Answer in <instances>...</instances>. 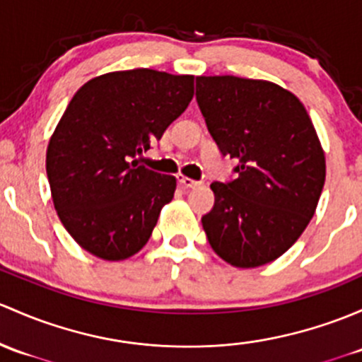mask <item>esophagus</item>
I'll use <instances>...</instances> for the list:
<instances>
[{"mask_svg":"<svg viewBox=\"0 0 362 362\" xmlns=\"http://www.w3.org/2000/svg\"><path fill=\"white\" fill-rule=\"evenodd\" d=\"M177 180H178V184H180L182 187H185V189H196V187H199V185H201V182L192 180V178L184 177V175H178Z\"/></svg>","mask_w":362,"mask_h":362,"instance_id":"obj_1","label":"esophagus"}]
</instances>
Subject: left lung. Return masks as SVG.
<instances>
[{"label": "left lung", "mask_w": 362, "mask_h": 362, "mask_svg": "<svg viewBox=\"0 0 362 362\" xmlns=\"http://www.w3.org/2000/svg\"><path fill=\"white\" fill-rule=\"evenodd\" d=\"M196 98L238 177L210 185L201 218L213 251L253 269L274 262L309 226L326 178L325 151L302 102L283 86L238 76H199Z\"/></svg>", "instance_id": "1"}]
</instances>
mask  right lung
<instances>
[{
    "label": "right lung",
    "instance_id": "1",
    "mask_svg": "<svg viewBox=\"0 0 362 362\" xmlns=\"http://www.w3.org/2000/svg\"><path fill=\"white\" fill-rule=\"evenodd\" d=\"M194 76L154 69L97 76L74 93L47 149L57 215L102 260H127L149 241L177 178L136 165L187 109Z\"/></svg>",
    "mask_w": 362,
    "mask_h": 362
}]
</instances>
